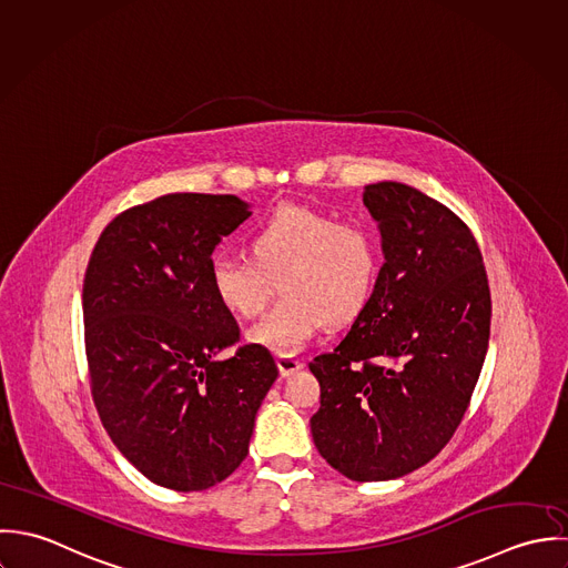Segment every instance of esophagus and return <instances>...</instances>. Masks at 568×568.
<instances>
[{
  "label": "esophagus",
  "instance_id": "esophagus-1",
  "mask_svg": "<svg viewBox=\"0 0 568 568\" xmlns=\"http://www.w3.org/2000/svg\"><path fill=\"white\" fill-rule=\"evenodd\" d=\"M276 366H278V373H281V377H290V375H294L296 371H301L303 368V362L301 359H296V357H276Z\"/></svg>",
  "mask_w": 568,
  "mask_h": 568
}]
</instances>
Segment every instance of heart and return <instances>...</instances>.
Wrapping results in <instances>:
<instances>
[{"mask_svg":"<svg viewBox=\"0 0 568 568\" xmlns=\"http://www.w3.org/2000/svg\"><path fill=\"white\" fill-rule=\"evenodd\" d=\"M250 256H217L211 285L239 318L258 316L278 290L272 312L252 325L247 342L292 357L325 325H346L368 305L382 263L375 230L305 206H281L247 236Z\"/></svg>","mask_w":568,"mask_h":568,"instance_id":"heart-1","label":"heart"}]
</instances>
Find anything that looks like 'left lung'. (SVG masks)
<instances>
[{"mask_svg": "<svg viewBox=\"0 0 568 568\" xmlns=\"http://www.w3.org/2000/svg\"><path fill=\"white\" fill-rule=\"evenodd\" d=\"M382 234L375 292L346 338L310 362L312 437L351 480H390L444 450L478 382L491 298L480 250L450 209L402 182L364 189Z\"/></svg>", "mask_w": 568, "mask_h": 568, "instance_id": "1", "label": "left lung"}]
</instances>
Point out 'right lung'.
<instances>
[{
	"label": "right lung",
	"instance_id": "1",
	"mask_svg": "<svg viewBox=\"0 0 568 568\" xmlns=\"http://www.w3.org/2000/svg\"><path fill=\"white\" fill-rule=\"evenodd\" d=\"M236 195L171 193L103 230L83 283L85 351L101 422L149 480L202 491L247 456L278 368L239 341L211 285L213 252L250 217Z\"/></svg>",
	"mask_w": 568,
	"mask_h": 568
}]
</instances>
